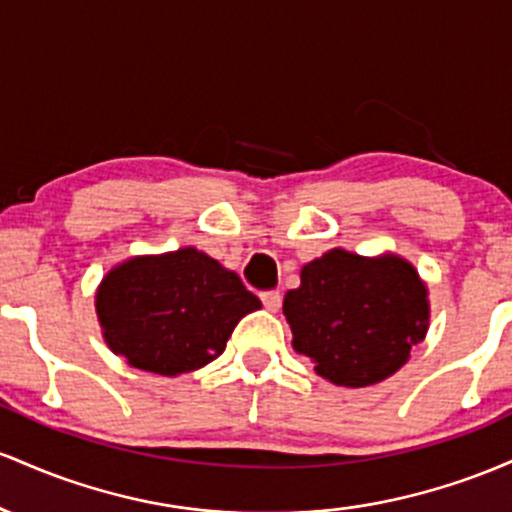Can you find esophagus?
Masks as SVG:
<instances>
[{"label": "esophagus", "mask_w": 512, "mask_h": 512, "mask_svg": "<svg viewBox=\"0 0 512 512\" xmlns=\"http://www.w3.org/2000/svg\"><path fill=\"white\" fill-rule=\"evenodd\" d=\"M261 302H263V307L268 309V312H278V309H280V302H283V295H280L278 290L261 292Z\"/></svg>", "instance_id": "1"}]
</instances>
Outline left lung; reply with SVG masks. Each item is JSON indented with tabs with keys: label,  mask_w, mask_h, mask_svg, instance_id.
<instances>
[{
	"label": "left lung",
	"mask_w": 512,
	"mask_h": 512,
	"mask_svg": "<svg viewBox=\"0 0 512 512\" xmlns=\"http://www.w3.org/2000/svg\"><path fill=\"white\" fill-rule=\"evenodd\" d=\"M292 348L336 387H372L409 363L430 326L428 285L396 254L331 249L285 295Z\"/></svg>",
	"instance_id": "1"
}]
</instances>
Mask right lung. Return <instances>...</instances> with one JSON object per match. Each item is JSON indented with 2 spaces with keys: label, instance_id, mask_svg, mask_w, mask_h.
<instances>
[{
  "label": "right lung",
  "instance_id": "add662e5",
  "mask_svg": "<svg viewBox=\"0 0 512 512\" xmlns=\"http://www.w3.org/2000/svg\"><path fill=\"white\" fill-rule=\"evenodd\" d=\"M256 309L261 300L239 275L195 246L125 258L96 287L106 346L162 377L220 358L234 326Z\"/></svg>",
  "mask_w": 512,
  "mask_h": 512
}]
</instances>
